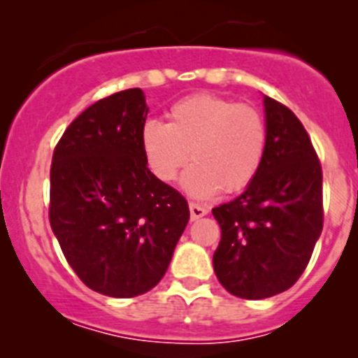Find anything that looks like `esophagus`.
Here are the masks:
<instances>
[{"mask_svg":"<svg viewBox=\"0 0 358 358\" xmlns=\"http://www.w3.org/2000/svg\"><path fill=\"white\" fill-rule=\"evenodd\" d=\"M208 213L209 209L204 208V206L196 204V202H189V215H192V220L202 218V216H206Z\"/></svg>","mask_w":358,"mask_h":358,"instance_id":"esophagus-1","label":"esophagus"}]
</instances>
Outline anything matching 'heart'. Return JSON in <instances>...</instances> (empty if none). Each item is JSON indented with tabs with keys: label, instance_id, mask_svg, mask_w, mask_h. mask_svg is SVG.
Instances as JSON below:
<instances>
[{
	"label": "heart",
	"instance_id": "b5f03b06",
	"mask_svg": "<svg viewBox=\"0 0 358 358\" xmlns=\"http://www.w3.org/2000/svg\"><path fill=\"white\" fill-rule=\"evenodd\" d=\"M169 122L149 120L140 133L150 172L173 182L188 159L182 186L196 199L236 193L257 176L266 150V124L252 104L195 94L172 104Z\"/></svg>",
	"mask_w": 358,
	"mask_h": 358
}]
</instances>
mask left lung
Listing matches in <instances>:
<instances>
[{"label": "left lung", "instance_id": "8db88e82", "mask_svg": "<svg viewBox=\"0 0 358 358\" xmlns=\"http://www.w3.org/2000/svg\"><path fill=\"white\" fill-rule=\"evenodd\" d=\"M266 150L238 199L213 209L222 229L213 266L231 294L261 300L300 278L323 229V170L296 115L271 97Z\"/></svg>", "mask_w": 358, "mask_h": 358}]
</instances>
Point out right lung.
Instances as JSON below:
<instances>
[{
    "mask_svg": "<svg viewBox=\"0 0 358 358\" xmlns=\"http://www.w3.org/2000/svg\"><path fill=\"white\" fill-rule=\"evenodd\" d=\"M140 88L99 99L69 124L51 163L49 224L85 286L113 298L162 280L189 220L188 202L149 170Z\"/></svg>",
    "mask_w": 358,
    "mask_h": 358,
    "instance_id": "right-lung-1",
    "label": "right lung"
}]
</instances>
